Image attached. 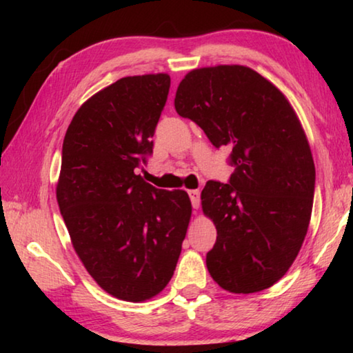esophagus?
Here are the masks:
<instances>
[{"label": "esophagus", "mask_w": 353, "mask_h": 353, "mask_svg": "<svg viewBox=\"0 0 353 353\" xmlns=\"http://www.w3.org/2000/svg\"><path fill=\"white\" fill-rule=\"evenodd\" d=\"M191 204H193V208H199L201 204V191L199 190H190L188 191Z\"/></svg>", "instance_id": "esophagus-1"}]
</instances>
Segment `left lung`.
Returning a JSON list of instances; mask_svg holds the SVG:
<instances>
[{
  "mask_svg": "<svg viewBox=\"0 0 353 353\" xmlns=\"http://www.w3.org/2000/svg\"><path fill=\"white\" fill-rule=\"evenodd\" d=\"M174 107L213 146L232 149L229 183L210 181L201 193L202 212L218 234L208 272L235 294L270 288L296 260L313 208L314 162L294 109L244 65L191 70Z\"/></svg>",
  "mask_w": 353,
  "mask_h": 353,
  "instance_id": "8db88e82",
  "label": "left lung"
}]
</instances>
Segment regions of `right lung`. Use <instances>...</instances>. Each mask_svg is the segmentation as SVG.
I'll use <instances>...</instances> for the list:
<instances>
[{
    "mask_svg": "<svg viewBox=\"0 0 353 353\" xmlns=\"http://www.w3.org/2000/svg\"><path fill=\"white\" fill-rule=\"evenodd\" d=\"M166 73L121 77L71 119L56 196L71 244L101 288L145 302L174 274L191 218L183 190H160L137 170L168 98Z\"/></svg>",
    "mask_w": 353,
    "mask_h": 353,
    "instance_id": "obj_1",
    "label": "right lung"
}]
</instances>
